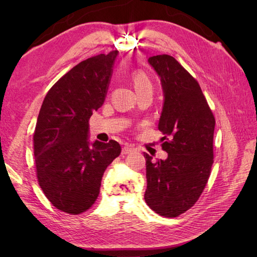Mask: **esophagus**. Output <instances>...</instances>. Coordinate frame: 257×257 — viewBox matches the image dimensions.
Listing matches in <instances>:
<instances>
[{
	"instance_id": "esophagus-1",
	"label": "esophagus",
	"mask_w": 257,
	"mask_h": 257,
	"mask_svg": "<svg viewBox=\"0 0 257 257\" xmlns=\"http://www.w3.org/2000/svg\"><path fill=\"white\" fill-rule=\"evenodd\" d=\"M134 148H130V147H123L122 150H121V155H129L134 152Z\"/></svg>"
}]
</instances>
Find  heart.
Returning a JSON list of instances; mask_svg holds the SVG:
<instances>
[{
  "label": "heart",
  "mask_w": 257,
  "mask_h": 257,
  "mask_svg": "<svg viewBox=\"0 0 257 257\" xmlns=\"http://www.w3.org/2000/svg\"><path fill=\"white\" fill-rule=\"evenodd\" d=\"M132 78L134 81L136 90L141 91V90H152V83L149 78V76L147 75L144 70L137 69L135 70L132 75Z\"/></svg>",
  "instance_id": "obj_1"
}]
</instances>
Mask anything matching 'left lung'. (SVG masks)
<instances>
[{
    "mask_svg": "<svg viewBox=\"0 0 257 257\" xmlns=\"http://www.w3.org/2000/svg\"><path fill=\"white\" fill-rule=\"evenodd\" d=\"M148 62L160 76L165 94L159 120L166 160L145 154L146 203L166 217H177L199 200L213 165L215 118L192 75L170 55Z\"/></svg>",
    "mask_w": 257,
    "mask_h": 257,
    "instance_id": "8db88e82",
    "label": "left lung"
}]
</instances>
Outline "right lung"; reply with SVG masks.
I'll return each instance as SVG.
<instances>
[{"label":"right lung","mask_w":257,"mask_h":257,"mask_svg":"<svg viewBox=\"0 0 257 257\" xmlns=\"http://www.w3.org/2000/svg\"><path fill=\"white\" fill-rule=\"evenodd\" d=\"M118 51L80 62L48 90L33 135L38 184L51 203L68 214H80L99 195L107 167L120 155L114 140L89 146L92 112L106 98Z\"/></svg>","instance_id":"1"}]
</instances>
